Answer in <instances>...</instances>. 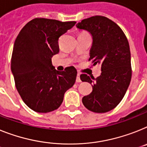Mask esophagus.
<instances>
[{"label":"esophagus","instance_id":"obj_1","mask_svg":"<svg viewBox=\"0 0 147 147\" xmlns=\"http://www.w3.org/2000/svg\"><path fill=\"white\" fill-rule=\"evenodd\" d=\"M81 78H80V74H78L77 75V78H76V82L77 83H79L81 82Z\"/></svg>","mask_w":147,"mask_h":147}]
</instances>
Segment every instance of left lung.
I'll use <instances>...</instances> for the list:
<instances>
[{"instance_id":"1","label":"left lung","mask_w":147,"mask_h":147,"mask_svg":"<svg viewBox=\"0 0 147 147\" xmlns=\"http://www.w3.org/2000/svg\"><path fill=\"white\" fill-rule=\"evenodd\" d=\"M92 36L90 59L99 65L102 73L96 78L81 75L82 81L92 84L90 94L84 96V105L90 111L105 113L118 105L131 78V53L125 34L115 22L101 16L86 18L76 24Z\"/></svg>"}]
</instances>
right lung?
Returning a JSON list of instances; mask_svg holds the SVG:
<instances>
[{
	"label": "right lung",
	"mask_w": 147,
	"mask_h": 147,
	"mask_svg": "<svg viewBox=\"0 0 147 147\" xmlns=\"http://www.w3.org/2000/svg\"><path fill=\"white\" fill-rule=\"evenodd\" d=\"M76 22L34 18L21 30L13 47L11 71L18 93L30 109L48 113L57 109L74 85L77 70L55 69L51 57L59 52L58 39Z\"/></svg>",
	"instance_id": "obj_1"
}]
</instances>
